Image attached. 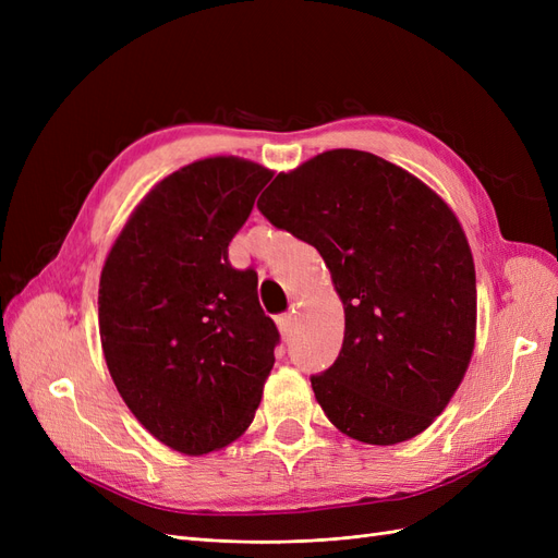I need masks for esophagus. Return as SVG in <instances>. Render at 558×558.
I'll use <instances>...</instances> for the list:
<instances>
[{
  "mask_svg": "<svg viewBox=\"0 0 558 558\" xmlns=\"http://www.w3.org/2000/svg\"><path fill=\"white\" fill-rule=\"evenodd\" d=\"M275 324H277V328H279L281 335H289L291 328H293V314H279V316L275 318Z\"/></svg>",
  "mask_w": 558,
  "mask_h": 558,
  "instance_id": "esophagus-1",
  "label": "esophagus"
}]
</instances>
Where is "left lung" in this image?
Here are the masks:
<instances>
[{"instance_id":"8db88e82","label":"left lung","mask_w":558,"mask_h":558,"mask_svg":"<svg viewBox=\"0 0 558 558\" xmlns=\"http://www.w3.org/2000/svg\"><path fill=\"white\" fill-rule=\"evenodd\" d=\"M258 209L316 246L344 305L340 356L312 377L330 424L379 447L424 433L475 349V263L451 207L402 167L335 148L277 174Z\"/></svg>"}]
</instances>
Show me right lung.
<instances>
[{
    "label": "right lung",
    "instance_id": "right-lung-1",
    "mask_svg": "<svg viewBox=\"0 0 558 558\" xmlns=\"http://www.w3.org/2000/svg\"><path fill=\"white\" fill-rule=\"evenodd\" d=\"M272 170L234 156L195 160L158 181L118 234L99 277L109 375L140 424L202 456L251 426L279 332L258 275L228 244Z\"/></svg>",
    "mask_w": 558,
    "mask_h": 558
}]
</instances>
